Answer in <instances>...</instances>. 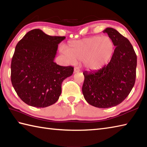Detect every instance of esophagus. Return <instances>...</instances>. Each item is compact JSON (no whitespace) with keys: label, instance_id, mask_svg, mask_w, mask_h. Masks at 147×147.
<instances>
[{"label":"esophagus","instance_id":"obj_1","mask_svg":"<svg viewBox=\"0 0 147 147\" xmlns=\"http://www.w3.org/2000/svg\"><path fill=\"white\" fill-rule=\"evenodd\" d=\"M79 71H80L79 67H74V73H77V72H79Z\"/></svg>","mask_w":147,"mask_h":147}]
</instances>
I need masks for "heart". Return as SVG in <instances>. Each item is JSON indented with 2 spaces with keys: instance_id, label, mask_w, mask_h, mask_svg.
Here are the masks:
<instances>
[{
  "instance_id": "1",
  "label": "heart",
  "mask_w": 147,
  "mask_h": 147,
  "mask_svg": "<svg viewBox=\"0 0 147 147\" xmlns=\"http://www.w3.org/2000/svg\"><path fill=\"white\" fill-rule=\"evenodd\" d=\"M114 51V43L110 37L93 36L71 42L62 52L69 62L83 61L87 69L95 71L109 63Z\"/></svg>"
}]
</instances>
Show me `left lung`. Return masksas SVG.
Listing matches in <instances>:
<instances>
[{
    "label": "left lung",
    "mask_w": 147,
    "mask_h": 147,
    "mask_svg": "<svg viewBox=\"0 0 147 147\" xmlns=\"http://www.w3.org/2000/svg\"><path fill=\"white\" fill-rule=\"evenodd\" d=\"M103 32L113 40L114 55L101 69L83 72L82 92L89 104L109 108L121 104L131 91L135 83L137 57L130 42L116 30L107 28Z\"/></svg>",
    "instance_id": "left-lung-1"
}]
</instances>
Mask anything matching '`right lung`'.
I'll return each mask as SVG.
<instances>
[{"label":"right lung","mask_w":147,"mask_h":147,"mask_svg":"<svg viewBox=\"0 0 147 147\" xmlns=\"http://www.w3.org/2000/svg\"><path fill=\"white\" fill-rule=\"evenodd\" d=\"M65 38L35 29L16 46L11 65V82L26 104L43 108L58 100L62 82L74 71L72 66H61L54 62L58 44Z\"/></svg>","instance_id":"obj_1"}]
</instances>
